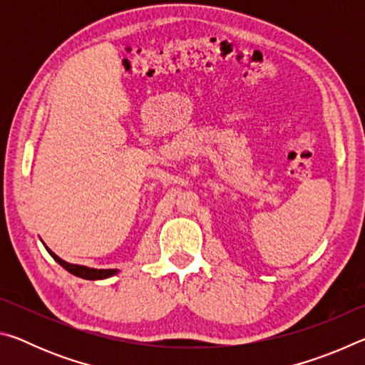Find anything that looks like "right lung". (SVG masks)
<instances>
[{"instance_id":"1","label":"right lung","mask_w":365,"mask_h":365,"mask_svg":"<svg viewBox=\"0 0 365 365\" xmlns=\"http://www.w3.org/2000/svg\"><path fill=\"white\" fill-rule=\"evenodd\" d=\"M45 245V243H43ZM46 251L51 255V257L56 261L59 265H63V267L71 272L76 277H80V279H85V280H103V279H108V277H113L115 275L119 269H91V267H86V265H78V264H71L64 261V259H61L58 255H54V252L48 248L45 245Z\"/></svg>"}]
</instances>
